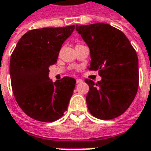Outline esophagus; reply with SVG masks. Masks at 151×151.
Listing matches in <instances>:
<instances>
[{"label":"esophagus","mask_w":151,"mask_h":151,"mask_svg":"<svg viewBox=\"0 0 151 151\" xmlns=\"http://www.w3.org/2000/svg\"><path fill=\"white\" fill-rule=\"evenodd\" d=\"M82 82V80H81V79H77L76 80V83L77 84H80V83H81Z\"/></svg>","instance_id":"1"}]
</instances>
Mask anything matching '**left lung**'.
Here are the masks:
<instances>
[{
    "instance_id": "obj_1",
    "label": "left lung",
    "mask_w": 151,
    "mask_h": 151,
    "mask_svg": "<svg viewBox=\"0 0 151 151\" xmlns=\"http://www.w3.org/2000/svg\"><path fill=\"white\" fill-rule=\"evenodd\" d=\"M88 45L90 70H98L101 77L89 86L86 101L89 112L97 119L109 120L120 116L131 105L139 87L136 51L125 34L107 23L76 27Z\"/></svg>"
}]
</instances>
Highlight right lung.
Returning <instances> with one entry per match:
<instances>
[{"label": "right lung", "instance_id": "right-lung-1", "mask_svg": "<svg viewBox=\"0 0 151 151\" xmlns=\"http://www.w3.org/2000/svg\"><path fill=\"white\" fill-rule=\"evenodd\" d=\"M75 27L72 25L30 30L19 39L12 54L10 76L16 101L35 120L54 122L67 110L76 80L65 76L52 82L49 67L57 62L62 44Z\"/></svg>", "mask_w": 151, "mask_h": 151}]
</instances>
